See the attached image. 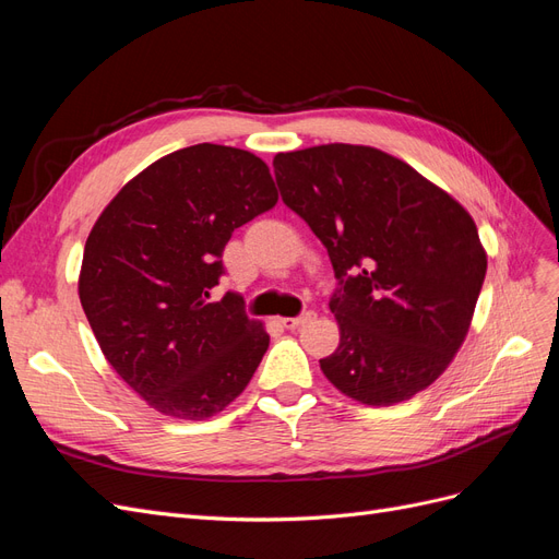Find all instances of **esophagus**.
Instances as JSON below:
<instances>
[{"label": "esophagus", "mask_w": 559, "mask_h": 559, "mask_svg": "<svg viewBox=\"0 0 559 559\" xmlns=\"http://www.w3.org/2000/svg\"><path fill=\"white\" fill-rule=\"evenodd\" d=\"M314 319V312H306V314H300V317H284L280 324L284 326V329H289V331H296V329H300L302 324H308V321H312Z\"/></svg>", "instance_id": "1"}]
</instances>
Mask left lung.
<instances>
[{
    "label": "left lung",
    "instance_id": "1",
    "mask_svg": "<svg viewBox=\"0 0 559 559\" xmlns=\"http://www.w3.org/2000/svg\"><path fill=\"white\" fill-rule=\"evenodd\" d=\"M282 200L326 247L343 289L331 298L341 345L326 380L364 405L408 401L443 376L466 341L487 251L441 186L364 144L273 158Z\"/></svg>",
    "mask_w": 559,
    "mask_h": 559
}]
</instances>
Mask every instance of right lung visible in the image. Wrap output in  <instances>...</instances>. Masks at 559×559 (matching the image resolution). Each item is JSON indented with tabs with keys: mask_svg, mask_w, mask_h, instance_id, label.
I'll use <instances>...</instances> for the list:
<instances>
[{
	"mask_svg": "<svg viewBox=\"0 0 559 559\" xmlns=\"http://www.w3.org/2000/svg\"><path fill=\"white\" fill-rule=\"evenodd\" d=\"M245 148L173 151L118 191L83 249L79 298L105 359L160 415L207 419L238 399L267 349L240 298L210 302L235 228L277 205Z\"/></svg>",
	"mask_w": 559,
	"mask_h": 559,
	"instance_id": "obj_1",
	"label": "right lung"
}]
</instances>
